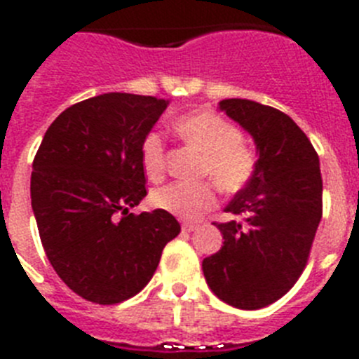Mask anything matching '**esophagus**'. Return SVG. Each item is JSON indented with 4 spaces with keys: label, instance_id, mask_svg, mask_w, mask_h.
<instances>
[{
    "label": "esophagus",
    "instance_id": "34e87169",
    "mask_svg": "<svg viewBox=\"0 0 359 359\" xmlns=\"http://www.w3.org/2000/svg\"><path fill=\"white\" fill-rule=\"evenodd\" d=\"M198 226H199V224L189 223V221H185V223L182 224V230H183V231H194Z\"/></svg>",
    "mask_w": 359,
    "mask_h": 359
}]
</instances>
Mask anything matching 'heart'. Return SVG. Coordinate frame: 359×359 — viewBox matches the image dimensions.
Wrapping results in <instances>:
<instances>
[{
    "mask_svg": "<svg viewBox=\"0 0 359 359\" xmlns=\"http://www.w3.org/2000/svg\"><path fill=\"white\" fill-rule=\"evenodd\" d=\"M172 129L185 144L203 152L199 167L205 182H174L158 189L152 203L182 219H198L217 203V187L224 194H237L248 187L257 172V154L243 140L239 128L214 111H194L180 116ZM142 165L151 180L165 174L167 151L160 133L151 131L142 142Z\"/></svg>",
    "mask_w": 359,
    "mask_h": 359,
    "instance_id": "1",
    "label": "heart"
}]
</instances>
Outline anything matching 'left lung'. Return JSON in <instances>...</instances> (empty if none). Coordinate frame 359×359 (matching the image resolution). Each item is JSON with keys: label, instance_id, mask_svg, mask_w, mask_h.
Here are the masks:
<instances>
[{"label": "left lung", "instance_id": "obj_1", "mask_svg": "<svg viewBox=\"0 0 359 359\" xmlns=\"http://www.w3.org/2000/svg\"><path fill=\"white\" fill-rule=\"evenodd\" d=\"M219 107L239 122L257 144V172L214 223L223 248L203 261L210 290L239 309L273 304L302 275L322 219V174L306 133L282 111L244 98Z\"/></svg>", "mask_w": 359, "mask_h": 359}]
</instances>
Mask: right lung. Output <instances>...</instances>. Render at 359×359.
<instances>
[{
    "label": "right lung",
    "instance_id": "add662e5",
    "mask_svg": "<svg viewBox=\"0 0 359 359\" xmlns=\"http://www.w3.org/2000/svg\"><path fill=\"white\" fill-rule=\"evenodd\" d=\"M167 100L104 93L73 104L44 133L34 158L32 208L50 264L88 302L140 293L165 244L182 231L172 214H131L147 196L142 142Z\"/></svg>",
    "mask_w": 359,
    "mask_h": 359
}]
</instances>
